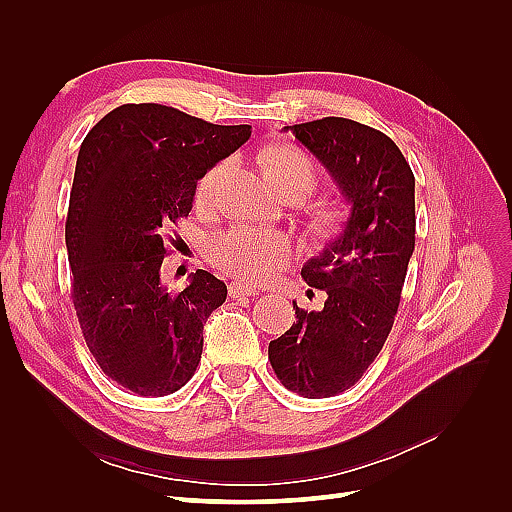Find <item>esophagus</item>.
I'll return each mask as SVG.
<instances>
[{"instance_id":"1","label":"esophagus","mask_w":512,"mask_h":512,"mask_svg":"<svg viewBox=\"0 0 512 512\" xmlns=\"http://www.w3.org/2000/svg\"><path fill=\"white\" fill-rule=\"evenodd\" d=\"M258 290L247 286V284H241V282H232L228 286V297L230 299H245V297H256Z\"/></svg>"}]
</instances>
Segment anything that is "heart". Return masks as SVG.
<instances>
[{"instance_id":"heart-1","label":"heart","mask_w":512,"mask_h":512,"mask_svg":"<svg viewBox=\"0 0 512 512\" xmlns=\"http://www.w3.org/2000/svg\"><path fill=\"white\" fill-rule=\"evenodd\" d=\"M235 160L228 158L211 166L203 179L198 181L196 203L200 207H211L218 198L226 177L230 175ZM269 175L277 188L292 183H305L309 190L316 185V166L303 151L284 147L277 149L269 160ZM290 241L280 232L256 230L247 226H232L220 235H215L209 243V260L213 267L222 273L239 277L243 282H265L286 265L290 258Z\"/></svg>"}]
</instances>
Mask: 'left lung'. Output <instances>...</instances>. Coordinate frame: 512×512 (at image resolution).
I'll list each match as a JSON object with an SVG mask.
<instances>
[{"mask_svg": "<svg viewBox=\"0 0 512 512\" xmlns=\"http://www.w3.org/2000/svg\"><path fill=\"white\" fill-rule=\"evenodd\" d=\"M329 170L350 203L344 230L309 258L301 275L327 292L320 312L294 303L297 322L269 344L286 389L307 399L344 393L389 337L414 252V175L380 130L344 117L286 126Z\"/></svg>", "mask_w": 512, "mask_h": 512, "instance_id": "1", "label": "left lung"}]
</instances>
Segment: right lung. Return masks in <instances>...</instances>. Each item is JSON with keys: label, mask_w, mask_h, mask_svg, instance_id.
<instances>
[{"label": "right lung", "mask_w": 512, "mask_h": 512, "mask_svg": "<svg viewBox=\"0 0 512 512\" xmlns=\"http://www.w3.org/2000/svg\"><path fill=\"white\" fill-rule=\"evenodd\" d=\"M250 136L162 104L117 106L85 136L66 220L72 303L89 352L123 389L164 397L194 376L226 284L198 269L168 292V232L192 211L198 179Z\"/></svg>", "instance_id": "1"}]
</instances>
